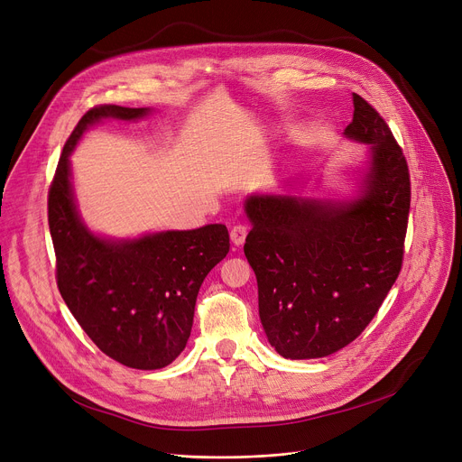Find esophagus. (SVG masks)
<instances>
[{"instance_id":"esophagus-1","label":"esophagus","mask_w":462,"mask_h":462,"mask_svg":"<svg viewBox=\"0 0 462 462\" xmlns=\"http://www.w3.org/2000/svg\"><path fill=\"white\" fill-rule=\"evenodd\" d=\"M245 237H246V226L243 225H236L232 230H230V239L236 246H241L245 243Z\"/></svg>"}]
</instances>
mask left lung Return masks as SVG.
<instances>
[{"label": "left lung", "mask_w": 462, "mask_h": 462, "mask_svg": "<svg viewBox=\"0 0 462 462\" xmlns=\"http://www.w3.org/2000/svg\"><path fill=\"white\" fill-rule=\"evenodd\" d=\"M345 136L368 145L346 200L250 195L245 256L258 280L260 319L285 359L326 357L368 326L396 282L407 232V160L389 125L354 94ZM292 186V184H291Z\"/></svg>", "instance_id": "obj_1"}]
</instances>
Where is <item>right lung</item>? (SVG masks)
<instances>
[{
	"label": "right lung",
	"instance_id": "right-lung-1",
	"mask_svg": "<svg viewBox=\"0 0 462 462\" xmlns=\"http://www.w3.org/2000/svg\"><path fill=\"white\" fill-rule=\"evenodd\" d=\"M149 112L117 105L88 110L62 149L48 199L57 285L66 306L103 354L138 370L163 368L180 356L199 289L230 250L225 225L110 239L80 219L69 170L77 142L101 119L134 121Z\"/></svg>",
	"mask_w": 462,
	"mask_h": 462
}]
</instances>
